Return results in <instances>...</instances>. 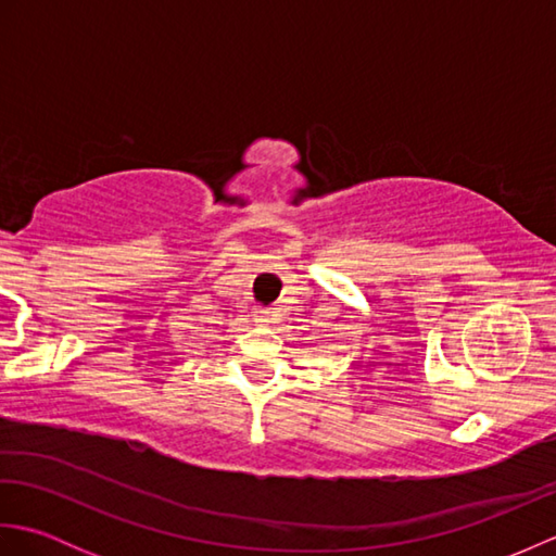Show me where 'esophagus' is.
<instances>
[{"instance_id":"obj_1","label":"esophagus","mask_w":556,"mask_h":556,"mask_svg":"<svg viewBox=\"0 0 556 556\" xmlns=\"http://www.w3.org/2000/svg\"><path fill=\"white\" fill-rule=\"evenodd\" d=\"M255 317L260 323H269L271 320V311L269 308H255Z\"/></svg>"}]
</instances>
